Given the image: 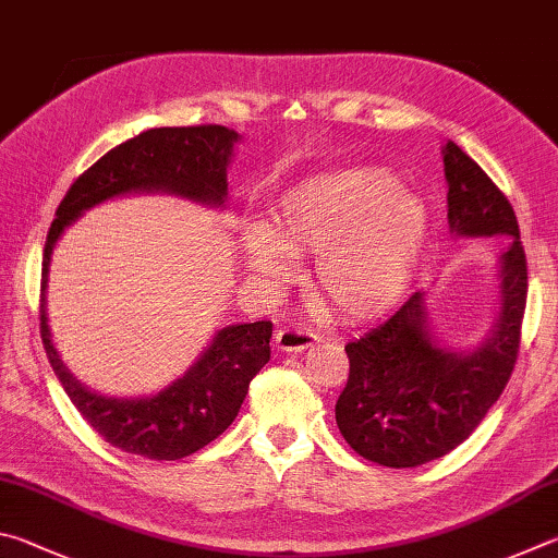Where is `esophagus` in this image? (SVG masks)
<instances>
[{
	"label": "esophagus",
	"mask_w": 558,
	"mask_h": 558,
	"mask_svg": "<svg viewBox=\"0 0 558 558\" xmlns=\"http://www.w3.org/2000/svg\"><path fill=\"white\" fill-rule=\"evenodd\" d=\"M274 343H277L279 350H287V353H301V350L316 343V333L301 326H284L274 333Z\"/></svg>",
	"instance_id": "34e87169"
}]
</instances>
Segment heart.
<instances>
[{"instance_id": "heart-1", "label": "heart", "mask_w": 558, "mask_h": 558, "mask_svg": "<svg viewBox=\"0 0 558 558\" xmlns=\"http://www.w3.org/2000/svg\"><path fill=\"white\" fill-rule=\"evenodd\" d=\"M428 240L426 205L383 169H348L299 181L267 210V228L242 240L252 277L267 289L296 277L289 257H314L311 287L330 314L369 320L412 287Z\"/></svg>"}]
</instances>
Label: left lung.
Returning <instances> with one entry per match:
<instances>
[{
  "label": "left lung",
  "instance_id": "obj_1",
  "mask_svg": "<svg viewBox=\"0 0 558 558\" xmlns=\"http://www.w3.org/2000/svg\"><path fill=\"white\" fill-rule=\"evenodd\" d=\"M448 228L456 238L500 234V314L481 345L453 353L428 326L426 294L345 345L348 385L336 422L355 453L387 468H414L461 446L500 399L520 353L526 257L510 201L461 146H444Z\"/></svg>",
  "mask_w": 558,
  "mask_h": 558
}]
</instances>
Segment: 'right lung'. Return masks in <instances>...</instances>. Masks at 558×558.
<instances>
[{
	"label": "right lung",
	"instance_id": "obj_1",
	"mask_svg": "<svg viewBox=\"0 0 558 558\" xmlns=\"http://www.w3.org/2000/svg\"><path fill=\"white\" fill-rule=\"evenodd\" d=\"M238 140V132L220 124L142 132L77 175L48 230L41 269V340L48 363L85 422L124 453L179 461L215 441L238 416L252 377L269 363L271 320L218 330L185 375L159 395L102 397L77 383L51 343L46 287L53 247L87 208L124 193L163 191L218 208L228 198V163Z\"/></svg>",
	"mask_w": 558,
	"mask_h": 558
}]
</instances>
